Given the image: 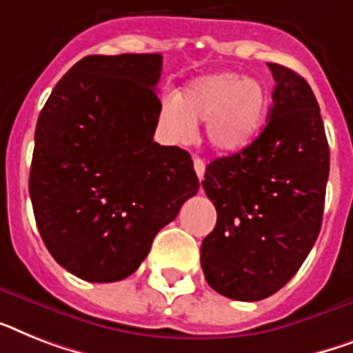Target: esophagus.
I'll return each mask as SVG.
<instances>
[{
  "label": "esophagus",
  "mask_w": 353,
  "mask_h": 353,
  "mask_svg": "<svg viewBox=\"0 0 353 353\" xmlns=\"http://www.w3.org/2000/svg\"><path fill=\"white\" fill-rule=\"evenodd\" d=\"M194 170H196L199 181H203L205 179V161L199 157H194Z\"/></svg>",
  "instance_id": "obj_1"
}]
</instances>
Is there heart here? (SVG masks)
Listing matches in <instances>:
<instances>
[{
  "label": "heart",
  "instance_id": "b5f03b06",
  "mask_svg": "<svg viewBox=\"0 0 353 353\" xmlns=\"http://www.w3.org/2000/svg\"><path fill=\"white\" fill-rule=\"evenodd\" d=\"M270 108V90L257 77L216 72L190 81L177 97H165L159 112L163 132L174 143H188L205 123L208 145L236 154L256 141Z\"/></svg>",
  "mask_w": 353,
  "mask_h": 353
}]
</instances>
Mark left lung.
<instances>
[{
    "label": "left lung",
    "mask_w": 353,
    "mask_h": 353,
    "mask_svg": "<svg viewBox=\"0 0 353 353\" xmlns=\"http://www.w3.org/2000/svg\"><path fill=\"white\" fill-rule=\"evenodd\" d=\"M276 87L268 123L245 150L217 157L201 183L217 212L203 239L206 283L225 297L261 301L296 276L319 236L330 148L310 85L268 63Z\"/></svg>",
    "instance_id": "8db88e82"
}]
</instances>
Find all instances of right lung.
I'll use <instances>...</instances> for the list:
<instances>
[{
    "mask_svg": "<svg viewBox=\"0 0 353 353\" xmlns=\"http://www.w3.org/2000/svg\"><path fill=\"white\" fill-rule=\"evenodd\" d=\"M161 65L159 54L83 57L37 117L34 217L50 256L79 279L134 274L199 190L190 154L154 141Z\"/></svg>",
    "mask_w": 353,
    "mask_h": 353,
    "instance_id": "1",
    "label": "right lung"
}]
</instances>
